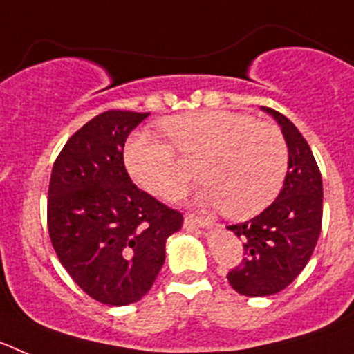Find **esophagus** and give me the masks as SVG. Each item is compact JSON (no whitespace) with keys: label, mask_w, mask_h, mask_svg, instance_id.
<instances>
[{"label":"esophagus","mask_w":354,"mask_h":354,"mask_svg":"<svg viewBox=\"0 0 354 354\" xmlns=\"http://www.w3.org/2000/svg\"><path fill=\"white\" fill-rule=\"evenodd\" d=\"M184 220H186L187 225H193V227H209V220H205V218H202V216L195 214V212H187Z\"/></svg>","instance_id":"1"}]
</instances>
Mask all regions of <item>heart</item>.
I'll return each mask as SVG.
<instances>
[{"label":"heart","instance_id":"1","mask_svg":"<svg viewBox=\"0 0 354 354\" xmlns=\"http://www.w3.org/2000/svg\"><path fill=\"white\" fill-rule=\"evenodd\" d=\"M170 143L150 131L131 134L124 165L131 179L149 195L167 202L189 186L183 161L196 162L205 184L200 200L220 205L230 218H250L277 198L289 162L282 131L270 122L227 109H202L161 120Z\"/></svg>","mask_w":354,"mask_h":354}]
</instances>
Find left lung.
Instances as JSON below:
<instances>
[{"mask_svg":"<svg viewBox=\"0 0 354 354\" xmlns=\"http://www.w3.org/2000/svg\"><path fill=\"white\" fill-rule=\"evenodd\" d=\"M282 127L289 168L280 195L259 216L228 225L243 241L239 266L228 271V283L243 296H271L294 282L310 261L323 225V179L310 145L282 113L262 108Z\"/></svg>","mask_w":354,"mask_h":354,"instance_id":"left-lung-1","label":"left lung"}]
</instances>
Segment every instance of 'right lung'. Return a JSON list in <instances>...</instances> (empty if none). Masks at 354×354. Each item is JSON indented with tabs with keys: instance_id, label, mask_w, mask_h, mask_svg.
<instances>
[{
	"instance_id": "right-lung-1",
	"label": "right lung",
	"mask_w": 354,
	"mask_h": 354,
	"mask_svg": "<svg viewBox=\"0 0 354 354\" xmlns=\"http://www.w3.org/2000/svg\"><path fill=\"white\" fill-rule=\"evenodd\" d=\"M149 115H97L53 165V248L72 280L104 305H129L149 292L165 264V243L183 225V214L138 189L124 165V143Z\"/></svg>"
}]
</instances>
